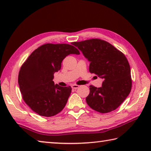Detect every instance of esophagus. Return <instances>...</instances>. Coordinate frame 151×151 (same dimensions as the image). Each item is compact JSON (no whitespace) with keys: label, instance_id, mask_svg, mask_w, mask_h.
I'll return each mask as SVG.
<instances>
[{"label":"esophagus","instance_id":"34e87169","mask_svg":"<svg viewBox=\"0 0 151 151\" xmlns=\"http://www.w3.org/2000/svg\"><path fill=\"white\" fill-rule=\"evenodd\" d=\"M71 87H72V88H73V89H76L79 87V86L77 85H73L72 86H71Z\"/></svg>","mask_w":151,"mask_h":151}]
</instances>
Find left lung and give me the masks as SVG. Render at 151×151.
Here are the masks:
<instances>
[{
    "label": "left lung",
    "instance_id": "1",
    "mask_svg": "<svg viewBox=\"0 0 151 151\" xmlns=\"http://www.w3.org/2000/svg\"><path fill=\"white\" fill-rule=\"evenodd\" d=\"M72 44L90 61L89 72L104 79L101 87L90 85L86 103L101 113L114 111L131 91V68L127 58L114 46L101 39H92Z\"/></svg>",
    "mask_w": 151,
    "mask_h": 151
}]
</instances>
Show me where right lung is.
I'll list each match as a JSON object with an SVG mask.
<instances>
[{
  "instance_id": "obj_1",
  "label": "right lung",
  "mask_w": 151,
  "mask_h": 151,
  "mask_svg": "<svg viewBox=\"0 0 151 151\" xmlns=\"http://www.w3.org/2000/svg\"><path fill=\"white\" fill-rule=\"evenodd\" d=\"M70 54L80 52L68 44L47 43L33 51L20 67L18 82L22 99L40 116H55L67 103L72 88L55 85L52 80L64 58Z\"/></svg>"
}]
</instances>
